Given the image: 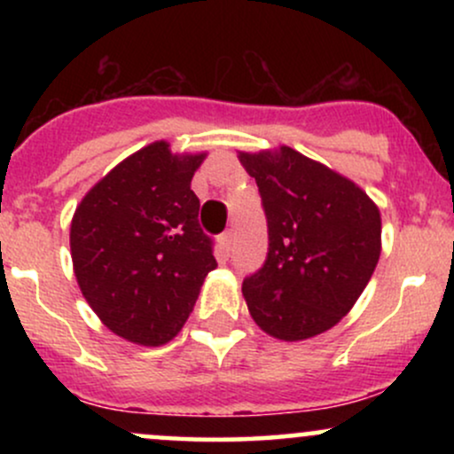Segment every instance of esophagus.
Here are the masks:
<instances>
[{"label":"esophagus","instance_id":"1","mask_svg":"<svg viewBox=\"0 0 454 454\" xmlns=\"http://www.w3.org/2000/svg\"><path fill=\"white\" fill-rule=\"evenodd\" d=\"M220 243H222V249L223 254H231L232 252V243H234V232L232 231H226L220 237Z\"/></svg>","mask_w":454,"mask_h":454}]
</instances>
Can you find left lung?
Instances as JSON below:
<instances>
[{
  "label": "left lung",
  "mask_w": 454,
  "mask_h": 454,
  "mask_svg": "<svg viewBox=\"0 0 454 454\" xmlns=\"http://www.w3.org/2000/svg\"><path fill=\"white\" fill-rule=\"evenodd\" d=\"M269 226L262 269L243 279L254 322L281 341L320 335L352 309L382 252L380 209L354 181L299 151L239 153Z\"/></svg>",
  "instance_id": "8db88e82"
}]
</instances>
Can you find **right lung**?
Here are the masks:
<instances>
[{
  "instance_id": "right-lung-1",
  "label": "right lung",
  "mask_w": 454,
  "mask_h": 454,
  "mask_svg": "<svg viewBox=\"0 0 454 454\" xmlns=\"http://www.w3.org/2000/svg\"><path fill=\"white\" fill-rule=\"evenodd\" d=\"M205 158L151 143L98 181L72 217L78 288L104 326L138 346L173 340L217 267L190 187Z\"/></svg>"
}]
</instances>
